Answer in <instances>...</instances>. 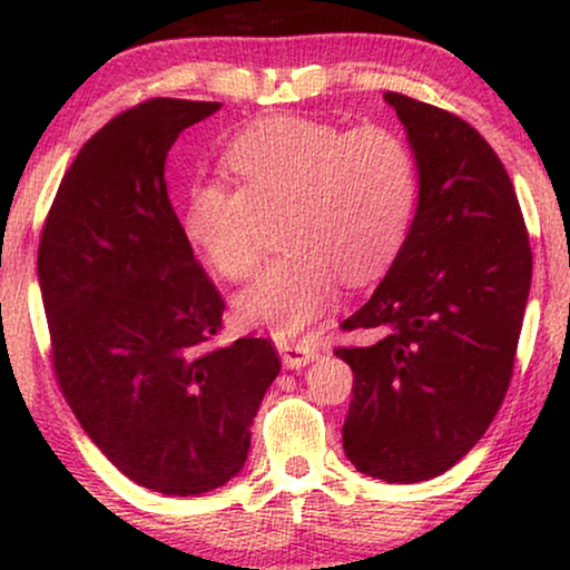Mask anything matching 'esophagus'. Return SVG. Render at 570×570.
Masks as SVG:
<instances>
[{"label":"esophagus","instance_id":"34e87169","mask_svg":"<svg viewBox=\"0 0 570 570\" xmlns=\"http://www.w3.org/2000/svg\"><path fill=\"white\" fill-rule=\"evenodd\" d=\"M279 355H283V363L287 368H303L306 363H314L318 361V350L311 347L308 342H279Z\"/></svg>","mask_w":570,"mask_h":570}]
</instances>
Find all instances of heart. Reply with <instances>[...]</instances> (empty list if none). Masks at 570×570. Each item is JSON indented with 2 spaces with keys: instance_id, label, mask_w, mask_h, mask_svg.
Masks as SVG:
<instances>
[{
  "instance_id": "heart-1",
  "label": "heart",
  "mask_w": 570,
  "mask_h": 570,
  "mask_svg": "<svg viewBox=\"0 0 570 570\" xmlns=\"http://www.w3.org/2000/svg\"><path fill=\"white\" fill-rule=\"evenodd\" d=\"M238 186H194L184 228L215 272L244 279L267 252L272 225L283 244L246 291L236 314L295 337L332 306L340 272L350 283L379 277L402 252L417 209V163L384 127L275 116L248 127L225 153Z\"/></svg>"
}]
</instances>
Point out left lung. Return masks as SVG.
Here are the masks:
<instances>
[{"label":"left lung","instance_id":"8db88e82","mask_svg":"<svg viewBox=\"0 0 570 570\" xmlns=\"http://www.w3.org/2000/svg\"><path fill=\"white\" fill-rule=\"evenodd\" d=\"M417 163L415 223L347 330L353 402L342 446L368 478H439L482 439L509 389L532 285L517 191L478 129L400 92H384Z\"/></svg>","mask_w":570,"mask_h":570}]
</instances>
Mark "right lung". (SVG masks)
Returning <instances> with one entry per match:
<instances>
[{
    "label": "right lung",
    "instance_id": "add662e5",
    "mask_svg": "<svg viewBox=\"0 0 570 570\" xmlns=\"http://www.w3.org/2000/svg\"><path fill=\"white\" fill-rule=\"evenodd\" d=\"M220 111L153 98L96 131L61 178L38 246L59 386L108 462L163 495L244 470L279 373L269 340L209 350L225 303L170 207L168 150Z\"/></svg>",
    "mask_w": 570,
    "mask_h": 570
}]
</instances>
